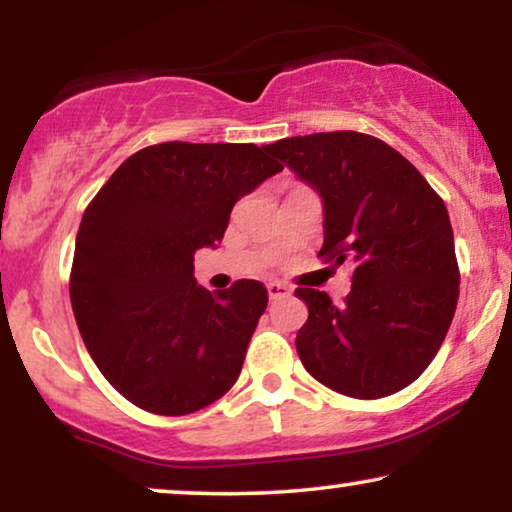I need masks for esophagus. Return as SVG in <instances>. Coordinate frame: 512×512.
Here are the masks:
<instances>
[{
    "label": "esophagus",
    "mask_w": 512,
    "mask_h": 512,
    "mask_svg": "<svg viewBox=\"0 0 512 512\" xmlns=\"http://www.w3.org/2000/svg\"><path fill=\"white\" fill-rule=\"evenodd\" d=\"M291 293V289L282 282H270L268 284V296L270 300H279V298H286Z\"/></svg>",
    "instance_id": "esophagus-1"
}]
</instances>
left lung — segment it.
Here are the masks:
<instances>
[{
	"mask_svg": "<svg viewBox=\"0 0 512 512\" xmlns=\"http://www.w3.org/2000/svg\"><path fill=\"white\" fill-rule=\"evenodd\" d=\"M268 149L324 198L321 261L352 270L340 305L326 291L296 289L310 312L296 338L300 361L338 394H396L433 361L457 310L443 198L410 160L363 132H317Z\"/></svg>",
	"mask_w": 512,
	"mask_h": 512,
	"instance_id": "1",
	"label": "left lung"
}]
</instances>
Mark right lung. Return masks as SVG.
Instances as JSON below:
<instances>
[{
    "mask_svg": "<svg viewBox=\"0 0 512 512\" xmlns=\"http://www.w3.org/2000/svg\"><path fill=\"white\" fill-rule=\"evenodd\" d=\"M284 165L256 144L163 142L132 153L83 212L69 298L95 366L153 415H188L240 377L268 291H207L193 254L223 240L230 209Z\"/></svg>",
    "mask_w": 512,
    "mask_h": 512,
    "instance_id": "add662e5",
    "label": "right lung"
}]
</instances>
